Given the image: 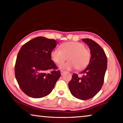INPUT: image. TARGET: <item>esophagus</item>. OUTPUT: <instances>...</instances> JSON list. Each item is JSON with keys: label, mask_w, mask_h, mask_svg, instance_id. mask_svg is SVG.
<instances>
[{"label": "esophagus", "mask_w": 123, "mask_h": 123, "mask_svg": "<svg viewBox=\"0 0 123 123\" xmlns=\"http://www.w3.org/2000/svg\"><path fill=\"white\" fill-rule=\"evenodd\" d=\"M64 73H65V71H63V70H61V75H62V74H64Z\"/></svg>", "instance_id": "34e87169"}]
</instances>
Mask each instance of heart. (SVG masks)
<instances>
[{"mask_svg":"<svg viewBox=\"0 0 123 123\" xmlns=\"http://www.w3.org/2000/svg\"><path fill=\"white\" fill-rule=\"evenodd\" d=\"M60 47L61 49L54 48L50 53L51 58L57 64L62 63L68 57L69 61L61 65L60 69L71 70L77 68L78 70H82L88 66L91 54L83 43L68 42L61 44Z\"/></svg>","mask_w":123,"mask_h":123,"instance_id":"b5f03b06","label":"heart"}]
</instances>
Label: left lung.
Wrapping results in <instances>:
<instances>
[{"instance_id":"1","label":"left lung","mask_w":123,"mask_h":123,"mask_svg":"<svg viewBox=\"0 0 123 123\" xmlns=\"http://www.w3.org/2000/svg\"><path fill=\"white\" fill-rule=\"evenodd\" d=\"M89 47L91 58L88 66L80 73L79 77L73 74L69 82L71 94L76 98L87 100L100 91L104 82L107 66V58L105 51L98 43L89 38L82 39Z\"/></svg>"}]
</instances>
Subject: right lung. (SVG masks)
<instances>
[{
	"label": "right lung",
	"mask_w": 123,
	"mask_h": 123,
	"mask_svg": "<svg viewBox=\"0 0 123 123\" xmlns=\"http://www.w3.org/2000/svg\"><path fill=\"white\" fill-rule=\"evenodd\" d=\"M57 41L37 37L23 45L18 53L15 73L20 88L26 95L40 98L52 92L61 77L60 70L50 57ZM52 69L50 73L45 71Z\"/></svg>",
	"instance_id": "add662e5"
}]
</instances>
